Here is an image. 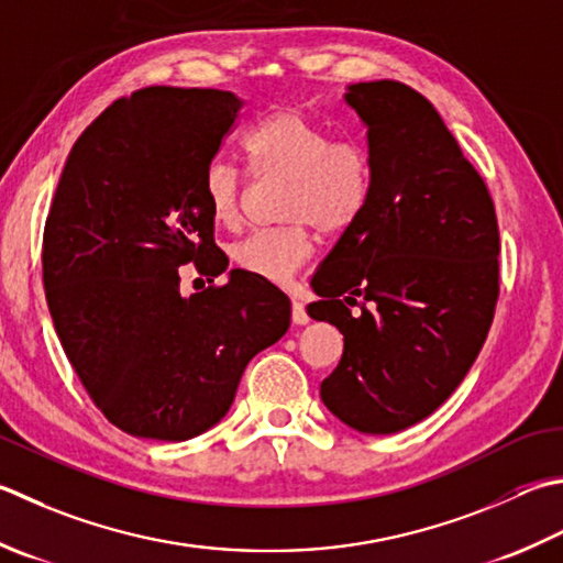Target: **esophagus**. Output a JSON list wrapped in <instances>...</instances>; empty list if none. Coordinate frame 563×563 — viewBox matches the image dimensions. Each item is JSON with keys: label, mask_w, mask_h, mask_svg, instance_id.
I'll use <instances>...</instances> for the list:
<instances>
[{"label": "esophagus", "mask_w": 563, "mask_h": 563, "mask_svg": "<svg viewBox=\"0 0 563 563\" xmlns=\"http://www.w3.org/2000/svg\"><path fill=\"white\" fill-rule=\"evenodd\" d=\"M310 322V314H307L305 305L300 300H292V324H307Z\"/></svg>", "instance_id": "obj_1"}]
</instances>
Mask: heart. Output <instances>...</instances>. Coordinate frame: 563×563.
Instances as JSON below:
<instances>
[{
    "label": "heart",
    "mask_w": 563,
    "mask_h": 563,
    "mask_svg": "<svg viewBox=\"0 0 563 563\" xmlns=\"http://www.w3.org/2000/svg\"><path fill=\"white\" fill-rule=\"evenodd\" d=\"M261 178L288 183L280 229L256 231L231 249L241 271L268 283H288L314 251V234L336 239L358 224L371 200V170L351 143H334L297 109H275L244 139ZM205 200L219 227L234 229L244 207V178L234 163L214 158L205 168Z\"/></svg>",
    "instance_id": "b5f03b06"
}]
</instances>
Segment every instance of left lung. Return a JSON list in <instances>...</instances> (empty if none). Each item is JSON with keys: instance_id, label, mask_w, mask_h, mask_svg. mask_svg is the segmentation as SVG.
Returning <instances> with one entry per match:
<instances>
[{"instance_id": "8db88e82", "label": "left lung", "mask_w": 563, "mask_h": 563, "mask_svg": "<svg viewBox=\"0 0 563 563\" xmlns=\"http://www.w3.org/2000/svg\"><path fill=\"white\" fill-rule=\"evenodd\" d=\"M344 102L366 126L371 200L312 278L307 314L344 334L319 395L356 432L395 434L459 388L488 336L498 219L429 99L376 80L349 85Z\"/></svg>"}]
</instances>
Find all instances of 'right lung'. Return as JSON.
Listing matches in <instances>:
<instances>
[{
  "mask_svg": "<svg viewBox=\"0 0 563 563\" xmlns=\"http://www.w3.org/2000/svg\"><path fill=\"white\" fill-rule=\"evenodd\" d=\"M241 107L224 90L146 87L107 107L65 161L43 231L48 310L85 390L131 437L207 432L290 327L288 297L241 271L180 292L185 263L212 278L229 266L202 178Z\"/></svg>",
  "mask_w": 563,
  "mask_h": 563,
  "instance_id": "1",
  "label": "right lung"
}]
</instances>
